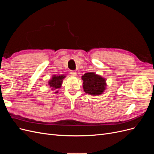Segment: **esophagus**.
<instances>
[{
    "instance_id": "34e87169",
    "label": "esophagus",
    "mask_w": 154,
    "mask_h": 154,
    "mask_svg": "<svg viewBox=\"0 0 154 154\" xmlns=\"http://www.w3.org/2000/svg\"><path fill=\"white\" fill-rule=\"evenodd\" d=\"M71 76H76V72L75 71H72L71 72Z\"/></svg>"
}]
</instances>
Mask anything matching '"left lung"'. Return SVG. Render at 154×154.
<instances>
[{"mask_svg":"<svg viewBox=\"0 0 154 154\" xmlns=\"http://www.w3.org/2000/svg\"><path fill=\"white\" fill-rule=\"evenodd\" d=\"M84 91L92 96L100 95L105 89V80L94 72H87L82 77Z\"/></svg>","mask_w":154,"mask_h":154,"instance_id":"1","label":"left lung"}]
</instances>
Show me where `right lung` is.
<instances>
[{
    "mask_svg": "<svg viewBox=\"0 0 154 154\" xmlns=\"http://www.w3.org/2000/svg\"><path fill=\"white\" fill-rule=\"evenodd\" d=\"M65 78L64 76H55L54 75L52 78V79H51V80L49 82V85L51 87V89L54 90H57L58 88H60V87L62 85V80ZM55 93H58V91L54 92Z\"/></svg>",
    "mask_w": 154,
    "mask_h": 154,
    "instance_id": "obj_1",
    "label": "right lung"
}]
</instances>
